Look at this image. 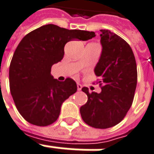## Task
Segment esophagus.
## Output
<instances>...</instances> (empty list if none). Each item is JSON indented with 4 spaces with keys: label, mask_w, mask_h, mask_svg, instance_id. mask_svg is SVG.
<instances>
[{
    "label": "esophagus",
    "mask_w": 154,
    "mask_h": 154,
    "mask_svg": "<svg viewBox=\"0 0 154 154\" xmlns=\"http://www.w3.org/2000/svg\"><path fill=\"white\" fill-rule=\"evenodd\" d=\"M77 90H82V85H81V84H79V83H77Z\"/></svg>",
    "instance_id": "1"
}]
</instances>
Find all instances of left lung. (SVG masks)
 I'll return each mask as SVG.
<instances>
[{"instance_id": "1", "label": "left lung", "mask_w": 154, "mask_h": 154, "mask_svg": "<svg viewBox=\"0 0 154 154\" xmlns=\"http://www.w3.org/2000/svg\"><path fill=\"white\" fill-rule=\"evenodd\" d=\"M102 53L94 73L103 85L99 94L82 88L87 103L80 108L82 119L95 128H108L118 124L126 116L134 98L137 69L131 47L119 35L100 30Z\"/></svg>"}]
</instances>
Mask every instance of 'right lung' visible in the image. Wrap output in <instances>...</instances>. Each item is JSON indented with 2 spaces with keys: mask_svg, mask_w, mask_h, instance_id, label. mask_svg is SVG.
<instances>
[{
  "mask_svg": "<svg viewBox=\"0 0 154 154\" xmlns=\"http://www.w3.org/2000/svg\"><path fill=\"white\" fill-rule=\"evenodd\" d=\"M94 37L93 31L48 24L21 40L9 66V88L17 111L26 121L48 126L58 119L62 103L76 93L77 87L71 78L64 82L54 79L51 66L63 59L68 42Z\"/></svg>",
  "mask_w": 154,
  "mask_h": 154,
  "instance_id": "right-lung-1",
  "label": "right lung"
}]
</instances>
